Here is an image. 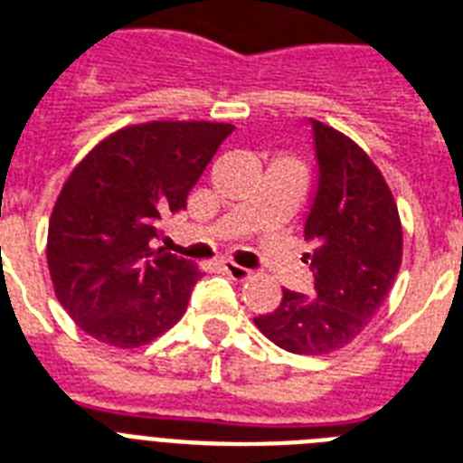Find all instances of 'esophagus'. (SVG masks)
<instances>
[{"instance_id":"esophagus-1","label":"esophagus","mask_w":463,"mask_h":463,"mask_svg":"<svg viewBox=\"0 0 463 463\" xmlns=\"http://www.w3.org/2000/svg\"><path fill=\"white\" fill-rule=\"evenodd\" d=\"M223 270L232 280H244V278H250V269H244V266L235 264V261H223Z\"/></svg>"}]
</instances>
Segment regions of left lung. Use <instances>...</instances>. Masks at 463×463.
<instances>
[{
	"instance_id": "obj_1",
	"label": "left lung",
	"mask_w": 463,
	"mask_h": 463,
	"mask_svg": "<svg viewBox=\"0 0 463 463\" xmlns=\"http://www.w3.org/2000/svg\"><path fill=\"white\" fill-rule=\"evenodd\" d=\"M318 180L304 240L311 295L283 290L257 328L292 354H328L359 337L392 290L402 266V223L378 166L347 135L311 121Z\"/></svg>"
}]
</instances>
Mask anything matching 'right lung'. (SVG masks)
Listing matches in <instances>:
<instances>
[{"instance_id":"right-lung-1","label":"right lung","mask_w":463,"mask_h":463,"mask_svg":"<svg viewBox=\"0 0 463 463\" xmlns=\"http://www.w3.org/2000/svg\"><path fill=\"white\" fill-rule=\"evenodd\" d=\"M235 128L152 121L101 140L63 183L49 219L56 297L95 340L142 347L183 318L202 273L154 247Z\"/></svg>"}]
</instances>
